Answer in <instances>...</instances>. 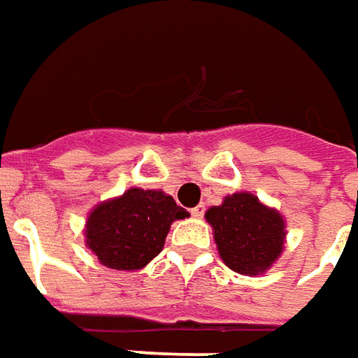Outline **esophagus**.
I'll return each instance as SVG.
<instances>
[{"mask_svg":"<svg viewBox=\"0 0 358 358\" xmlns=\"http://www.w3.org/2000/svg\"><path fill=\"white\" fill-rule=\"evenodd\" d=\"M203 213H206V206H203V203H199V206H196V208H194V210H192V215H194V217H203Z\"/></svg>","mask_w":358,"mask_h":358,"instance_id":"obj_1","label":"esophagus"}]
</instances>
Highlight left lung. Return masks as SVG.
<instances>
[{
  "label": "left lung",
  "instance_id": "obj_1",
  "mask_svg": "<svg viewBox=\"0 0 358 358\" xmlns=\"http://www.w3.org/2000/svg\"><path fill=\"white\" fill-rule=\"evenodd\" d=\"M221 261L243 276H259L280 259L286 221L280 211L250 192L225 196L221 206L206 211Z\"/></svg>",
  "mask_w": 358,
  "mask_h": 358
}]
</instances>
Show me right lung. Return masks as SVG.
Segmentation results:
<instances>
[{
  "instance_id": "add662e5",
  "label": "right lung",
  "mask_w": 358,
  "mask_h": 358,
  "mask_svg": "<svg viewBox=\"0 0 358 358\" xmlns=\"http://www.w3.org/2000/svg\"><path fill=\"white\" fill-rule=\"evenodd\" d=\"M188 215L162 189L129 188L87 213L86 247L108 268L141 271L162 250L170 225Z\"/></svg>"
}]
</instances>
